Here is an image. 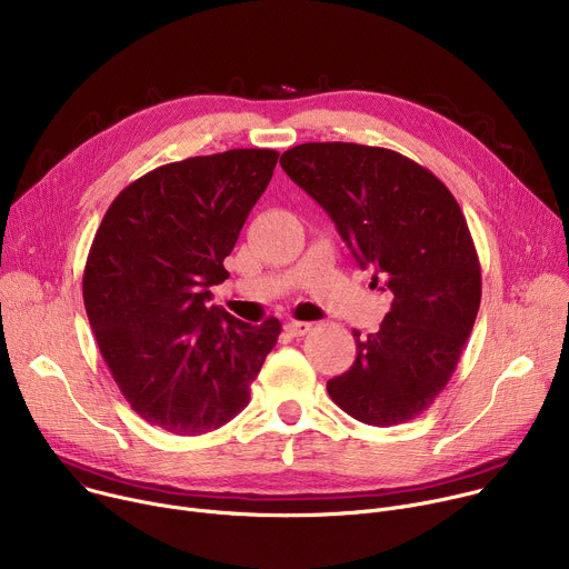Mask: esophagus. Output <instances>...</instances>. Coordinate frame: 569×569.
<instances>
[{
  "instance_id": "1",
  "label": "esophagus",
  "mask_w": 569,
  "mask_h": 569,
  "mask_svg": "<svg viewBox=\"0 0 569 569\" xmlns=\"http://www.w3.org/2000/svg\"><path fill=\"white\" fill-rule=\"evenodd\" d=\"M284 330H287L291 337H302V335H308V332L312 330V323H308V321H287V323H284Z\"/></svg>"
}]
</instances>
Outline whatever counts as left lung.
Returning <instances> with one entry per match:
<instances>
[{
	"instance_id": "1",
	"label": "left lung",
	"mask_w": 569,
	"mask_h": 569,
	"mask_svg": "<svg viewBox=\"0 0 569 569\" xmlns=\"http://www.w3.org/2000/svg\"><path fill=\"white\" fill-rule=\"evenodd\" d=\"M371 287L395 296L380 330H353L358 356L328 380L330 399L369 426L421 415L447 387L480 305V264L460 204L417 161L358 143H302L280 157Z\"/></svg>"
}]
</instances>
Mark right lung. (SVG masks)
I'll return each instance as SVG.
<instances>
[{
  "label": "right lung",
  "instance_id": "obj_1",
  "mask_svg": "<svg viewBox=\"0 0 569 569\" xmlns=\"http://www.w3.org/2000/svg\"><path fill=\"white\" fill-rule=\"evenodd\" d=\"M278 157L241 148L159 166L118 193L96 232L83 305L100 353L132 410L172 435L232 421L282 330L209 305Z\"/></svg>",
  "mask_w": 569,
  "mask_h": 569
}]
</instances>
